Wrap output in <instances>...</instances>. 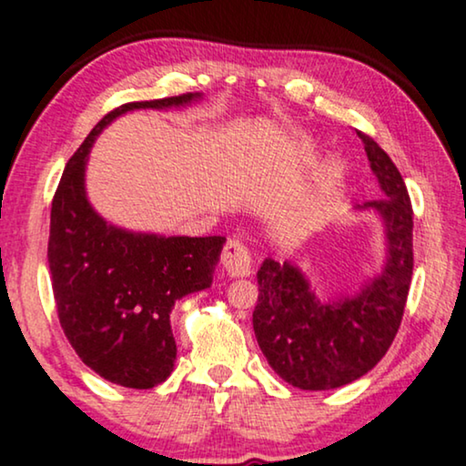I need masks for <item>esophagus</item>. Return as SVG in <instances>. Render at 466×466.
I'll list each match as a JSON object with an SVG mask.
<instances>
[{
	"label": "esophagus",
	"mask_w": 466,
	"mask_h": 466,
	"mask_svg": "<svg viewBox=\"0 0 466 466\" xmlns=\"http://www.w3.org/2000/svg\"><path fill=\"white\" fill-rule=\"evenodd\" d=\"M221 264L232 277H249L253 259L247 247L237 238H229L221 251Z\"/></svg>",
	"instance_id": "esophagus-1"
}]
</instances>
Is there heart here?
Wrapping results in <instances>:
<instances>
[{
	"label": "heart",
	"instance_id": "b5f03b06",
	"mask_svg": "<svg viewBox=\"0 0 466 466\" xmlns=\"http://www.w3.org/2000/svg\"><path fill=\"white\" fill-rule=\"evenodd\" d=\"M343 175H345L343 159L330 157L324 166H321V170H319V175H318V187H321V189L332 187L334 183L343 178Z\"/></svg>",
	"mask_w": 466,
	"mask_h": 466
}]
</instances>
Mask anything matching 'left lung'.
Listing matches in <instances>:
<instances>
[{"mask_svg": "<svg viewBox=\"0 0 466 466\" xmlns=\"http://www.w3.org/2000/svg\"><path fill=\"white\" fill-rule=\"evenodd\" d=\"M383 198L375 208L386 221L388 262L353 298L319 300L302 272L264 259L258 270L253 330L272 370L300 390H332L360 380L392 345L405 313L413 275V208L407 185L390 155L358 132Z\"/></svg>", "mask_w": 466, "mask_h": 466, "instance_id": "left-lung-1", "label": "left lung"}]
</instances>
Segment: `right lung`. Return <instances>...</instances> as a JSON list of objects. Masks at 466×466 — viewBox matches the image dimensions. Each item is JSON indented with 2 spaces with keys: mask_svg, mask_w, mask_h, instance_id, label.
Masks as SVG:
<instances>
[{
  "mask_svg": "<svg viewBox=\"0 0 466 466\" xmlns=\"http://www.w3.org/2000/svg\"><path fill=\"white\" fill-rule=\"evenodd\" d=\"M196 97L183 93L110 110L67 161L53 198L48 268L59 324L86 367L123 388L148 390L168 380L177 358L172 307L208 288L226 238H166L110 226L86 202V155L127 110L183 106Z\"/></svg>",
  "mask_w": 466,
  "mask_h": 466,
  "instance_id": "1",
  "label": "right lung"
}]
</instances>
